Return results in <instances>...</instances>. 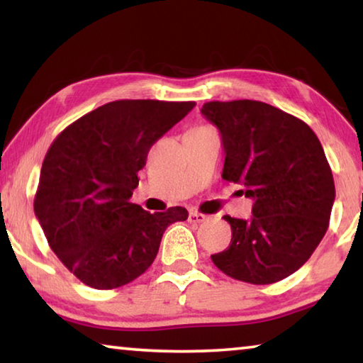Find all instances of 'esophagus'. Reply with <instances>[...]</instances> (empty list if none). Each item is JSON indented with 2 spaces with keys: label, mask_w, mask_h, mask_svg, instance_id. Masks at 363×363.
<instances>
[{
  "label": "esophagus",
  "mask_w": 363,
  "mask_h": 363,
  "mask_svg": "<svg viewBox=\"0 0 363 363\" xmlns=\"http://www.w3.org/2000/svg\"><path fill=\"white\" fill-rule=\"evenodd\" d=\"M203 220H206V216H205V214L196 213V211H190V213H189V223H192V224H200V223H203Z\"/></svg>",
  "instance_id": "obj_1"
}]
</instances>
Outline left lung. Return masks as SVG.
I'll list each match as a JSON object with an SVG mask.
<instances>
[{"instance_id": "8db88e82", "label": "left lung", "mask_w": 363, "mask_h": 363, "mask_svg": "<svg viewBox=\"0 0 363 363\" xmlns=\"http://www.w3.org/2000/svg\"><path fill=\"white\" fill-rule=\"evenodd\" d=\"M201 113L223 139V179L253 199L250 220L224 216L232 240L211 256L214 266L253 285L284 280L328 229L335 181L320 140L303 120L259 101H213Z\"/></svg>"}]
</instances>
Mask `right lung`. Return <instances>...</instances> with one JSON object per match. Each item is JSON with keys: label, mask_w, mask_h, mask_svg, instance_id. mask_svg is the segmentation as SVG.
Listing matches in <instances>:
<instances>
[{"label": "right lung", "mask_w": 363, "mask_h": 363, "mask_svg": "<svg viewBox=\"0 0 363 363\" xmlns=\"http://www.w3.org/2000/svg\"><path fill=\"white\" fill-rule=\"evenodd\" d=\"M195 102L123 99L83 115L54 139L41 167L33 208L64 266L96 290L143 275L163 232L186 208L149 213L130 199L157 140Z\"/></svg>", "instance_id": "1"}]
</instances>
